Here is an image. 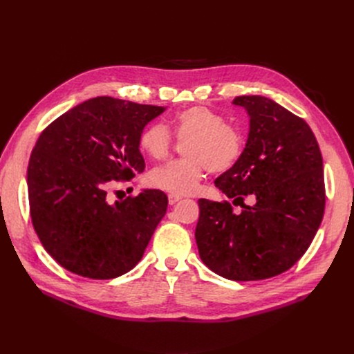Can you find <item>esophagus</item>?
I'll return each mask as SVG.
<instances>
[{"mask_svg": "<svg viewBox=\"0 0 354 354\" xmlns=\"http://www.w3.org/2000/svg\"><path fill=\"white\" fill-rule=\"evenodd\" d=\"M167 199H169V203L171 205H175L176 202H179L180 199H182V196H179V195H174V194H171L169 196H167Z\"/></svg>", "mask_w": 354, "mask_h": 354, "instance_id": "esophagus-1", "label": "esophagus"}]
</instances>
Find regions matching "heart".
I'll return each mask as SVG.
<instances>
[{"instance_id": "obj_1", "label": "heart", "mask_w": 354, "mask_h": 354, "mask_svg": "<svg viewBox=\"0 0 354 354\" xmlns=\"http://www.w3.org/2000/svg\"><path fill=\"white\" fill-rule=\"evenodd\" d=\"M185 143V159L171 160L149 174L152 187L174 195L194 194L205 171L225 174L244 153L243 133L227 119L205 106L183 109L167 122L149 124L139 136L140 151L151 159H165L172 147V135Z\"/></svg>"}]
</instances>
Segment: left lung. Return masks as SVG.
Returning <instances> with one entry per match:
<instances>
[{"mask_svg":"<svg viewBox=\"0 0 354 354\" xmlns=\"http://www.w3.org/2000/svg\"><path fill=\"white\" fill-rule=\"evenodd\" d=\"M250 132L244 153L215 187L230 202L199 199L195 239L202 263L234 281L290 270L317 232L326 203L323 158L310 126L264 96H238ZM245 196L254 201L250 207Z\"/></svg>","mask_w":354,"mask_h":354,"instance_id":"8db88e82","label":"left lung"}]
</instances>
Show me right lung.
I'll return each instance as SVG.
<instances>
[{
    "label": "right lung",
    "mask_w": 354,
    "mask_h": 354,
    "mask_svg": "<svg viewBox=\"0 0 354 354\" xmlns=\"http://www.w3.org/2000/svg\"><path fill=\"white\" fill-rule=\"evenodd\" d=\"M163 111L100 96L70 109L40 135L27 169L30 214L44 250L63 268L110 280L142 259L167 196L145 189L110 203L107 192L143 172L139 136Z\"/></svg>",
    "instance_id": "add662e5"
}]
</instances>
